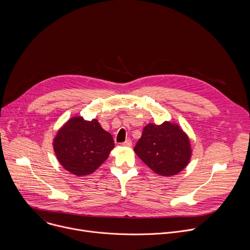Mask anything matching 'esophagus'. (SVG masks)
<instances>
[{
    "label": "esophagus",
    "mask_w": 250,
    "mask_h": 250,
    "mask_svg": "<svg viewBox=\"0 0 250 250\" xmlns=\"http://www.w3.org/2000/svg\"><path fill=\"white\" fill-rule=\"evenodd\" d=\"M131 145H132V142L130 139H126L125 142H123L124 146H131Z\"/></svg>",
    "instance_id": "1"
}]
</instances>
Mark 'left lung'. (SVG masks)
<instances>
[{"label": "left lung", "mask_w": 250, "mask_h": 250, "mask_svg": "<svg viewBox=\"0 0 250 250\" xmlns=\"http://www.w3.org/2000/svg\"><path fill=\"white\" fill-rule=\"evenodd\" d=\"M138 157L162 176L179 173L188 164L191 147L188 136L171 123L147 125L134 146Z\"/></svg>", "instance_id": "left-lung-1"}]
</instances>
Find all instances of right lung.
<instances>
[{
    "mask_svg": "<svg viewBox=\"0 0 250 250\" xmlns=\"http://www.w3.org/2000/svg\"><path fill=\"white\" fill-rule=\"evenodd\" d=\"M53 147L61 165L77 176L94 172L115 147L113 136L97 120L72 118L58 131Z\"/></svg>",
    "mask_w": 250,
    "mask_h": 250,
    "instance_id": "1",
    "label": "right lung"
}]
</instances>
